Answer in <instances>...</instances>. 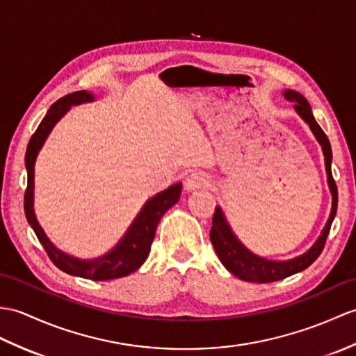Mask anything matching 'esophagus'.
I'll use <instances>...</instances> for the list:
<instances>
[{
    "label": "esophagus",
    "instance_id": "34e87169",
    "mask_svg": "<svg viewBox=\"0 0 356 356\" xmlns=\"http://www.w3.org/2000/svg\"><path fill=\"white\" fill-rule=\"evenodd\" d=\"M184 185H185V189H186L188 193L197 191V189H202V188L209 186V177L206 176L204 172L194 171V172H191V175L186 176Z\"/></svg>",
    "mask_w": 356,
    "mask_h": 356
}]
</instances>
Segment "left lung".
Listing matches in <instances>:
<instances>
[{"mask_svg": "<svg viewBox=\"0 0 356 356\" xmlns=\"http://www.w3.org/2000/svg\"><path fill=\"white\" fill-rule=\"evenodd\" d=\"M285 100L290 103H294L296 112L300 115V118L308 124L309 129L312 130L314 136L317 138L318 144L321 145V150L325 154V167L327 175V185L332 194V209H330V216L323 229V232L318 236V239L308 252L297 256V258L288 259V261H268L266 258L252 253L247 247L239 241L236 235L232 232L229 222L222 213L220 206L216 208L212 217V229H211V243L213 245L217 256L220 258L221 264L225 266L232 275L243 280H249V282H258V284H268L276 282V280L285 279L296 273L303 271L308 268L311 264L316 261L321 250H323L326 238L329 235L330 225L335 218L337 213V203H338V191L335 180L332 177V171H330V162H332V148H330V143L325 131L317 124L316 118H314L311 106L307 102L302 94L296 92L291 89L284 90Z\"/></svg>", "mask_w": 356, "mask_h": 356, "instance_id": "8db88e82", "label": "left lung"}]
</instances>
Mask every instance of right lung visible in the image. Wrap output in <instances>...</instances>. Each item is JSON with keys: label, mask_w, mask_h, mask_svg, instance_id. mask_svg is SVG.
Returning <instances> with one entry per match:
<instances>
[{"label": "right lung", "mask_w": 356, "mask_h": 356, "mask_svg": "<svg viewBox=\"0 0 356 356\" xmlns=\"http://www.w3.org/2000/svg\"><path fill=\"white\" fill-rule=\"evenodd\" d=\"M94 95L86 90H79L62 97L51 107H49L39 127L30 138L26 153V168H27V189L24 195V211L31 229L40 244L44 245L49 259L57 268L68 273L71 276H79L90 280H111L127 276L138 270L150 253V247L154 239L156 227H158L162 216L172 204L179 202L181 193V184L170 186L165 191L156 194L148 200L140 209L138 217L131 222L129 230L121 238V241L113 247L111 252L95 259H77L74 256L60 252L49 241L48 236L36 220L35 209H33V194H35V163L40 148H42L49 131L53 130L56 122L71 109V106L94 102Z\"/></svg>", "instance_id": "add662e5"}]
</instances>
